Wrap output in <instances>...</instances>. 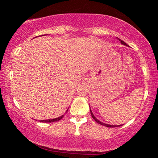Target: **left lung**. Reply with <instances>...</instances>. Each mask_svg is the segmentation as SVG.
I'll list each match as a JSON object with an SVG mask.
<instances>
[{"instance_id":"1","label":"left lung","mask_w":158,"mask_h":158,"mask_svg":"<svg viewBox=\"0 0 158 158\" xmlns=\"http://www.w3.org/2000/svg\"><path fill=\"white\" fill-rule=\"evenodd\" d=\"M118 40L119 41V42L122 43V44H123V45H126V46H128L127 45L126 43H125V42H123L122 40H121V39H118ZM90 113H91V115H92V118L94 119L96 122H97V123H98L99 124H100V125H102V126H105L106 127H118V126H121L122 125H120V126H113V125H109V124H106V123H102V122H100L99 120H98L97 119L96 117H94V115H93V113H92V110H91V109H90Z\"/></svg>"}]
</instances>
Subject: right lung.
I'll list each match as a JSON object with an SVG mask.
<instances>
[{
	"instance_id": "obj_1",
	"label": "right lung",
	"mask_w": 158,
	"mask_h": 158,
	"mask_svg": "<svg viewBox=\"0 0 158 158\" xmlns=\"http://www.w3.org/2000/svg\"><path fill=\"white\" fill-rule=\"evenodd\" d=\"M68 111V110H66V113ZM64 117V115H62L61 117H59L58 118H56V119H48V120H41L40 122H45V123H51V122H58V121L61 119L62 117Z\"/></svg>"
}]
</instances>
